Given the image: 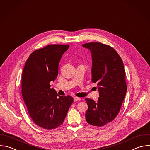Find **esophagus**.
<instances>
[{"label":"esophagus","mask_w":150,"mask_h":150,"mask_svg":"<svg viewBox=\"0 0 150 150\" xmlns=\"http://www.w3.org/2000/svg\"><path fill=\"white\" fill-rule=\"evenodd\" d=\"M81 98H79V97H74V102H76V101H81Z\"/></svg>","instance_id":"1"}]
</instances>
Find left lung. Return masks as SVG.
Listing matches in <instances>:
<instances>
[{
	"label": "left lung",
	"instance_id": "8db88e82",
	"mask_svg": "<svg viewBox=\"0 0 150 150\" xmlns=\"http://www.w3.org/2000/svg\"><path fill=\"white\" fill-rule=\"evenodd\" d=\"M82 46L92 54V81L98 86L97 101L86 98L88 108L87 122L102 127L112 121L118 115L126 94L127 85L123 62L115 50L101 42H90Z\"/></svg>",
	"mask_w": 150,
	"mask_h": 150
}]
</instances>
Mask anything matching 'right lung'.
I'll list each match as a JSON object with an SVG mask.
<instances>
[{
    "instance_id": "obj_1",
    "label": "right lung",
    "mask_w": 150,
    "mask_h": 150,
    "mask_svg": "<svg viewBox=\"0 0 150 150\" xmlns=\"http://www.w3.org/2000/svg\"><path fill=\"white\" fill-rule=\"evenodd\" d=\"M69 45L52 44L35 50L29 57L22 75V94L33 121L46 129L63 123L74 99L60 96L50 82L58 74L59 63Z\"/></svg>"
}]
</instances>
